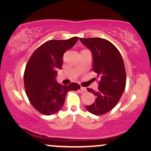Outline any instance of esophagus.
I'll list each match as a JSON object with an SVG mask.
<instances>
[{"label": "esophagus", "instance_id": "34e87169", "mask_svg": "<svg viewBox=\"0 0 151 151\" xmlns=\"http://www.w3.org/2000/svg\"><path fill=\"white\" fill-rule=\"evenodd\" d=\"M80 89H81V91H82L83 92L86 91V88L85 87H83V86H81V87H80Z\"/></svg>", "mask_w": 151, "mask_h": 151}]
</instances>
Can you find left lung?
<instances>
[{
	"instance_id": "8db88e82",
	"label": "left lung",
	"mask_w": 151,
	"mask_h": 151,
	"mask_svg": "<svg viewBox=\"0 0 151 151\" xmlns=\"http://www.w3.org/2000/svg\"><path fill=\"white\" fill-rule=\"evenodd\" d=\"M91 51L93 58V71L100 79L97 91L87 88L96 96L93 104L86 106L92 114L102 115L116 106L122 96L127 82L122 57L114 45L100 38H80Z\"/></svg>"
}]
</instances>
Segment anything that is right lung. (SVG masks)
<instances>
[{"label": "right lung", "mask_w": 151, "mask_h": 151, "mask_svg": "<svg viewBox=\"0 0 151 151\" xmlns=\"http://www.w3.org/2000/svg\"><path fill=\"white\" fill-rule=\"evenodd\" d=\"M78 38L47 41L34 51L27 64L24 89L30 103L41 114L57 113L63 107L67 93L80 88L75 82L62 85L55 80L56 70L62 69L64 53L74 46Z\"/></svg>", "instance_id": "1"}]
</instances>
